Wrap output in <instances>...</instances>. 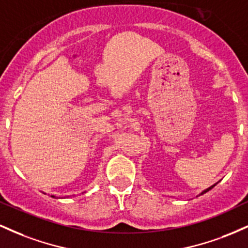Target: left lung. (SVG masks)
Instances as JSON below:
<instances>
[{
	"label": "left lung",
	"instance_id": "obj_1",
	"mask_svg": "<svg viewBox=\"0 0 248 248\" xmlns=\"http://www.w3.org/2000/svg\"><path fill=\"white\" fill-rule=\"evenodd\" d=\"M216 184H217V183H216ZM216 184H213V186H209V187H207V189H205V190H203V191H202L201 193H199V195H198V196H201V195H204V193H205V192H207V191H209V190H211V189H212V187L216 186Z\"/></svg>",
	"mask_w": 248,
	"mask_h": 248
}]
</instances>
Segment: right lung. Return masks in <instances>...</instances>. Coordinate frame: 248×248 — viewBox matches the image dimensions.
I'll list each match as a JSON object with an SVG mask.
<instances>
[{
	"mask_svg": "<svg viewBox=\"0 0 248 248\" xmlns=\"http://www.w3.org/2000/svg\"><path fill=\"white\" fill-rule=\"evenodd\" d=\"M51 197H52V198H58V197H56V196H53V195H51ZM64 198H67V196H66V197H64Z\"/></svg>",
	"mask_w": 248,
	"mask_h": 248,
	"instance_id": "1",
	"label": "right lung"
}]
</instances>
